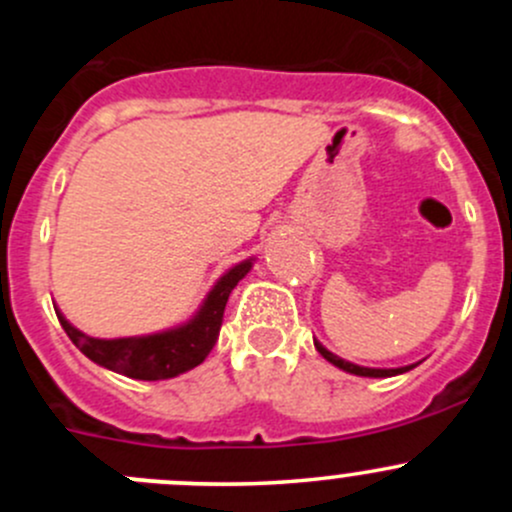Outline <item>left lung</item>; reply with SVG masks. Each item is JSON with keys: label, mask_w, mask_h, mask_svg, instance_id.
<instances>
[{"label": "left lung", "mask_w": 512, "mask_h": 512, "mask_svg": "<svg viewBox=\"0 0 512 512\" xmlns=\"http://www.w3.org/2000/svg\"><path fill=\"white\" fill-rule=\"evenodd\" d=\"M314 347H317V352L324 356V359L329 361V364L339 366L342 371H347V374H356V376H369V379H386V376H396V374H404V371H411L416 364H409V366H399V369H371V366H359V364H352V361L342 359V356L332 354L327 347H324L322 342H317L314 339Z\"/></svg>", "instance_id": "obj_1"}]
</instances>
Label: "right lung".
<instances>
[{"label": "right lung", "instance_id": "obj_1", "mask_svg": "<svg viewBox=\"0 0 512 512\" xmlns=\"http://www.w3.org/2000/svg\"><path fill=\"white\" fill-rule=\"evenodd\" d=\"M252 265H255V257H247V260L237 262V265H232L230 270L223 272V277L210 287V292L205 294L198 312L188 322L163 329V332L143 334V337H89L81 329H76L61 314L59 307L54 309L61 327L69 334L71 342L76 344V349L89 356L94 364L138 381L173 379V376H180L185 371L195 369L198 364H203L205 356L215 347L220 324H223L227 297L237 287V282L252 270Z\"/></svg>", "mask_w": 512, "mask_h": 512}]
</instances>
